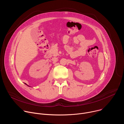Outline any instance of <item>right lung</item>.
Returning <instances> with one entry per match:
<instances>
[{
  "instance_id": "obj_1",
  "label": "right lung",
  "mask_w": 124,
  "mask_h": 124,
  "mask_svg": "<svg viewBox=\"0 0 124 124\" xmlns=\"http://www.w3.org/2000/svg\"><path fill=\"white\" fill-rule=\"evenodd\" d=\"M26 84V85H27V86H29V87H30V86H29V85H27V84Z\"/></svg>"
}]
</instances>
